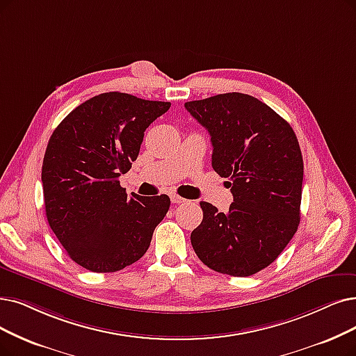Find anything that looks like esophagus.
Returning <instances> with one entry per match:
<instances>
[{
	"label": "esophagus",
	"mask_w": 356,
	"mask_h": 356,
	"mask_svg": "<svg viewBox=\"0 0 356 356\" xmlns=\"http://www.w3.org/2000/svg\"><path fill=\"white\" fill-rule=\"evenodd\" d=\"M170 202L175 203V204H179V203H186L187 200H186V198L179 197L178 194H170Z\"/></svg>",
	"instance_id": "obj_1"
}]
</instances>
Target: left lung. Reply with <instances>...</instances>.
<instances>
[{"instance_id":"8db88e82","label":"left lung","mask_w":356,"mask_h":356,"mask_svg":"<svg viewBox=\"0 0 356 356\" xmlns=\"http://www.w3.org/2000/svg\"><path fill=\"white\" fill-rule=\"evenodd\" d=\"M210 134L211 166L227 178L234 203L222 213L202 202L191 245L215 272L245 277L272 264L300 225L304 162L288 121L244 93L186 104Z\"/></svg>"}]
</instances>
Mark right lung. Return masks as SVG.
Returning <instances> with one entry per match:
<instances>
[{"label":"right lung","instance_id":"right-lung-1","mask_svg":"<svg viewBox=\"0 0 356 356\" xmlns=\"http://www.w3.org/2000/svg\"><path fill=\"white\" fill-rule=\"evenodd\" d=\"M170 108L109 92L71 111L54 130L42 163L47 219L68 257L95 273L136 263L166 216V194L127 195L120 175L138 156L147 127Z\"/></svg>","mask_w":356,"mask_h":356}]
</instances>
